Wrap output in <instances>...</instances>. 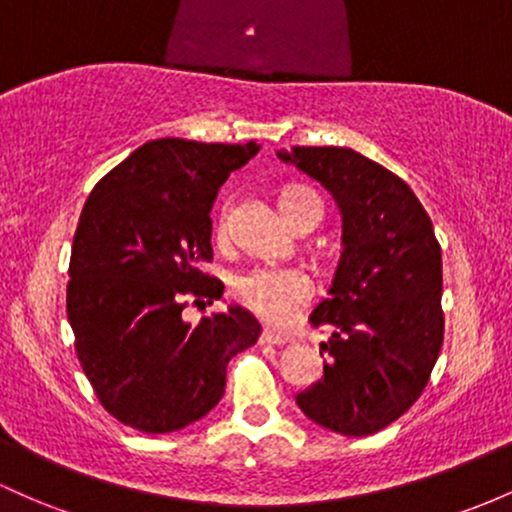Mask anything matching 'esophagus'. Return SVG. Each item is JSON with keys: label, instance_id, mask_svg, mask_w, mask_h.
Here are the masks:
<instances>
[{"label": "esophagus", "instance_id": "34e87169", "mask_svg": "<svg viewBox=\"0 0 512 512\" xmlns=\"http://www.w3.org/2000/svg\"><path fill=\"white\" fill-rule=\"evenodd\" d=\"M260 342H265V345H277V347H282V345H289V338H286V335H279V333H274V330H262V335H260Z\"/></svg>", "mask_w": 512, "mask_h": 512}]
</instances>
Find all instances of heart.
I'll return each instance as SVG.
<instances>
[{
	"instance_id": "obj_1",
	"label": "heart",
	"mask_w": 512,
	"mask_h": 512,
	"mask_svg": "<svg viewBox=\"0 0 512 512\" xmlns=\"http://www.w3.org/2000/svg\"><path fill=\"white\" fill-rule=\"evenodd\" d=\"M311 201L320 204L318 196L306 187H284L279 192V209H282L289 223ZM230 291L247 311L279 325L294 318L303 303L311 299V279L299 267L260 265L245 269L238 277H233Z\"/></svg>"
}]
</instances>
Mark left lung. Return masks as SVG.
<instances>
[{"instance_id": "1", "label": "left lung", "mask_w": 512, "mask_h": 512, "mask_svg": "<svg viewBox=\"0 0 512 512\" xmlns=\"http://www.w3.org/2000/svg\"><path fill=\"white\" fill-rule=\"evenodd\" d=\"M338 201L342 255L311 323L323 379L296 393L306 418L367 437L418 401L442 350V252L430 216L401 177L352 148L279 150Z\"/></svg>"}]
</instances>
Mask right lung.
Wrapping results in <instances>:
<instances>
[{"instance_id":"right-lung-1","label":"right lung","mask_w":512,"mask_h":512,"mask_svg":"<svg viewBox=\"0 0 512 512\" xmlns=\"http://www.w3.org/2000/svg\"><path fill=\"white\" fill-rule=\"evenodd\" d=\"M260 145L160 138L140 145L92 189L70 255L67 320L94 393L128 428L162 435L204 418L221 401L230 357L260 338L245 308L189 325L223 284L211 262L218 189Z\"/></svg>"}]
</instances>
